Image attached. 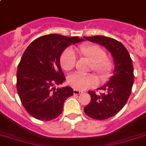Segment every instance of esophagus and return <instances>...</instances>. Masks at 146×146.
<instances>
[{
	"instance_id": "1",
	"label": "esophagus",
	"mask_w": 146,
	"mask_h": 146,
	"mask_svg": "<svg viewBox=\"0 0 146 146\" xmlns=\"http://www.w3.org/2000/svg\"><path fill=\"white\" fill-rule=\"evenodd\" d=\"M82 93H83V92L80 91V90H76V89H74V90H73V93H74V95H80Z\"/></svg>"
}]
</instances>
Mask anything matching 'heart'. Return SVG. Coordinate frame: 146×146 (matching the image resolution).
I'll list each match as a JSON object with an SVG mask.
<instances>
[{
  "label": "heart",
  "instance_id": "b5f03b06",
  "mask_svg": "<svg viewBox=\"0 0 146 146\" xmlns=\"http://www.w3.org/2000/svg\"><path fill=\"white\" fill-rule=\"evenodd\" d=\"M77 52L81 57L92 63L93 70L98 74L101 80L107 78L112 69V62L106 57V51L100 46L95 44H83L79 46ZM60 66L66 71L73 70L76 64V59L73 52L66 50L60 58ZM68 83L76 90H85L93 88L98 81L93 75H83L78 73L72 74L68 78Z\"/></svg>",
  "mask_w": 146,
  "mask_h": 146
}]
</instances>
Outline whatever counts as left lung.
Instances as JSON below:
<instances>
[{
	"instance_id": "1",
	"label": "left lung",
	"mask_w": 146,
	"mask_h": 146,
	"mask_svg": "<svg viewBox=\"0 0 146 146\" xmlns=\"http://www.w3.org/2000/svg\"><path fill=\"white\" fill-rule=\"evenodd\" d=\"M83 38L104 46L111 53L115 64L113 76L98 88L104 93L98 95L88 91L91 100L84 108L85 113L90 118L106 120L118 113L128 101L134 81L133 62L125 46L115 39L103 35Z\"/></svg>"
}]
</instances>
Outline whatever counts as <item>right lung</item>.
I'll use <instances>...</instances> for the list:
<instances>
[{
	"label": "right lung",
	"instance_id": "add662e5",
	"mask_svg": "<svg viewBox=\"0 0 146 146\" xmlns=\"http://www.w3.org/2000/svg\"><path fill=\"white\" fill-rule=\"evenodd\" d=\"M84 39L49 34L35 39L21 57L17 70V90L27 112L36 119L51 121L61 114L63 103L73 95L65 81L60 58L65 49Z\"/></svg>",
	"mask_w": 146,
	"mask_h": 146
}]
</instances>
